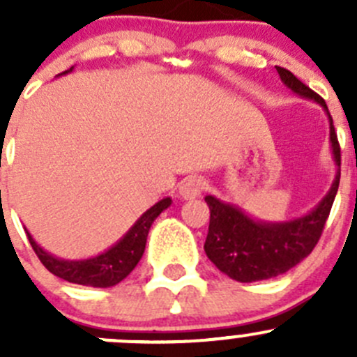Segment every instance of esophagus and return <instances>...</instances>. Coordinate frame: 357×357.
Returning a JSON list of instances; mask_svg holds the SVG:
<instances>
[{
    "label": "esophagus",
    "instance_id": "esophagus-1",
    "mask_svg": "<svg viewBox=\"0 0 357 357\" xmlns=\"http://www.w3.org/2000/svg\"><path fill=\"white\" fill-rule=\"evenodd\" d=\"M202 190H204V179L192 176V178H186L185 181H181V185H179V197L185 200H193L200 197Z\"/></svg>",
    "mask_w": 357,
    "mask_h": 357
}]
</instances>
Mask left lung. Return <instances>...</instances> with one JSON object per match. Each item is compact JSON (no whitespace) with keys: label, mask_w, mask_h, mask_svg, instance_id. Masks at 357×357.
I'll list each match as a JSON object with an SVG mask.
<instances>
[{"label":"left lung","mask_w":357,"mask_h":357,"mask_svg":"<svg viewBox=\"0 0 357 357\" xmlns=\"http://www.w3.org/2000/svg\"><path fill=\"white\" fill-rule=\"evenodd\" d=\"M276 70L287 88L302 98L319 103L328 115L330 143L337 174L325 199L311 212L290 221H259L236 205L226 204L212 195L205 197L211 211L204 245L205 254L219 271L242 283L261 282L283 275L311 254L325 228L340 181V146L325 100L298 81L290 70L283 67H276Z\"/></svg>","instance_id":"8db88e82"}]
</instances>
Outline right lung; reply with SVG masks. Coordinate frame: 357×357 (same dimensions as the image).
<instances>
[{
  "label": "right lung",
  "instance_id": "obj_1",
  "mask_svg": "<svg viewBox=\"0 0 357 357\" xmlns=\"http://www.w3.org/2000/svg\"><path fill=\"white\" fill-rule=\"evenodd\" d=\"M72 68L74 67L62 72V74H68V72H72ZM171 204V197H165V199L157 202L149 211L143 212L142 218L129 228V231L115 245L89 259L68 261V259L55 257L53 254L46 252L45 248H41V245H38L27 229H25V233H27V238L32 248H34L36 255L50 273L66 280V282L77 283V285L107 289V287L117 285L136 268L143 252H145L150 226L158 218V214L165 211Z\"/></svg>",
  "mask_w": 357,
  "mask_h": 357
}]
</instances>
